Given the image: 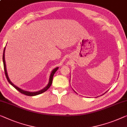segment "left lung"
<instances>
[{
	"mask_svg": "<svg viewBox=\"0 0 127 127\" xmlns=\"http://www.w3.org/2000/svg\"><path fill=\"white\" fill-rule=\"evenodd\" d=\"M105 93H104V94H105Z\"/></svg>",
	"mask_w": 127,
	"mask_h": 127,
	"instance_id": "1",
	"label": "left lung"
}]
</instances>
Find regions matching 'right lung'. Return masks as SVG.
I'll list each match as a JSON object with an SVG mask.
<instances>
[{
    "mask_svg": "<svg viewBox=\"0 0 127 127\" xmlns=\"http://www.w3.org/2000/svg\"><path fill=\"white\" fill-rule=\"evenodd\" d=\"M5 47H4V51H3V65H4V72H5V76H6V78L7 79V80H8V83L10 84L11 86H12L14 87L18 91H19L20 93H22L23 94H24L26 95L27 96H36V95H39V94H41L43 93V92H44L45 91H46L48 90V89L50 87V86H51L52 84V79H53V76H54V75L55 74V73L56 72V71H57L59 67H56L55 68H54V69L52 70L50 76V78H49V82L48 84L47 85V86H45L44 88H43L42 90L38 91H36V92H30V91H25V90H22V89L18 87L15 86L14 85L13 83L11 82V80H9V77L8 76V73H7V68H6V64H5V56H4V54H5Z\"/></svg>",
    "mask_w": 127,
    "mask_h": 127,
    "instance_id": "right-lung-1",
    "label": "right lung"
}]
</instances>
